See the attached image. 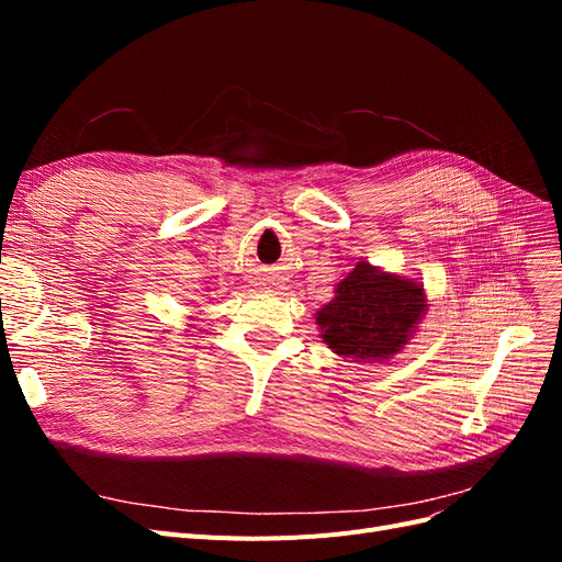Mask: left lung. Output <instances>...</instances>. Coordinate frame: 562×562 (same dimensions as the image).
I'll use <instances>...</instances> for the list:
<instances>
[{
    "label": "left lung",
    "instance_id": "left-lung-1",
    "mask_svg": "<svg viewBox=\"0 0 562 562\" xmlns=\"http://www.w3.org/2000/svg\"><path fill=\"white\" fill-rule=\"evenodd\" d=\"M424 307L415 281L356 265L337 295L316 316L326 345L351 359H386L401 351Z\"/></svg>",
    "mask_w": 562,
    "mask_h": 562
}]
</instances>
